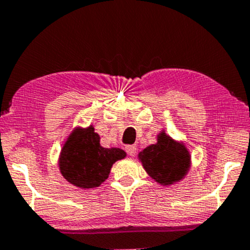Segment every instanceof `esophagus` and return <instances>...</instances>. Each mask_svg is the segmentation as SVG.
<instances>
[{
  "label": "esophagus",
  "mask_w": 250,
  "mask_h": 250,
  "mask_svg": "<svg viewBox=\"0 0 250 250\" xmlns=\"http://www.w3.org/2000/svg\"><path fill=\"white\" fill-rule=\"evenodd\" d=\"M125 151H127L129 156H135V154H136V146L134 145L125 146Z\"/></svg>",
  "instance_id": "esophagus-1"
}]
</instances>
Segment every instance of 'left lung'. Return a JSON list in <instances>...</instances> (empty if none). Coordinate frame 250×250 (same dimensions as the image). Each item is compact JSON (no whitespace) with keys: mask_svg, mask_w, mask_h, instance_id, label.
Listing matches in <instances>:
<instances>
[{"mask_svg":"<svg viewBox=\"0 0 250 250\" xmlns=\"http://www.w3.org/2000/svg\"><path fill=\"white\" fill-rule=\"evenodd\" d=\"M143 168L160 185H173L187 174L190 156L183 145L162 133L156 145H151L139 154Z\"/></svg>","mask_w":250,"mask_h":250,"instance_id":"obj_1","label":"left lung"}]
</instances>
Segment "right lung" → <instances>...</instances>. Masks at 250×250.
<instances>
[{
    "mask_svg": "<svg viewBox=\"0 0 250 250\" xmlns=\"http://www.w3.org/2000/svg\"><path fill=\"white\" fill-rule=\"evenodd\" d=\"M125 157L120 148H103L93 125L77 128L63 146L60 156V170L65 180L80 188H95L108 179L117 160Z\"/></svg>",
    "mask_w": 250,
    "mask_h": 250,
    "instance_id": "add662e5",
    "label": "right lung"
}]
</instances>
